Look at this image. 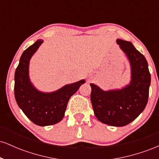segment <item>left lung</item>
Instances as JSON below:
<instances>
[{"mask_svg": "<svg viewBox=\"0 0 159 159\" xmlns=\"http://www.w3.org/2000/svg\"><path fill=\"white\" fill-rule=\"evenodd\" d=\"M116 43L130 62L132 80L120 90L104 91L90 84V100L96 118L112 126L126 125L139 116L148 102L151 82L148 63L132 43L118 39Z\"/></svg>", "mask_w": 159, "mask_h": 159, "instance_id": "obj_1", "label": "left lung"}]
</instances>
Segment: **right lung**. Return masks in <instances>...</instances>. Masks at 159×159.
Returning a JSON list of instances; mask_svg holds the SVG:
<instances>
[{
  "label": "right lung",
  "mask_w": 159,
  "mask_h": 159,
  "mask_svg": "<svg viewBox=\"0 0 159 159\" xmlns=\"http://www.w3.org/2000/svg\"><path fill=\"white\" fill-rule=\"evenodd\" d=\"M43 43V40L38 39L21 54L16 69L14 86L18 105L28 119L39 126L54 125L61 121L69 99L85 82L84 80H81L52 93H43L36 90L29 78V63Z\"/></svg>",
  "instance_id": "1"
}]
</instances>
